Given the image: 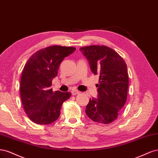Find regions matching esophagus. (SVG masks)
Returning a JSON list of instances; mask_svg holds the SVG:
<instances>
[{"label": "esophagus", "mask_w": 158, "mask_h": 158, "mask_svg": "<svg viewBox=\"0 0 158 158\" xmlns=\"http://www.w3.org/2000/svg\"><path fill=\"white\" fill-rule=\"evenodd\" d=\"M81 93V92L80 91H79V90H72V95H77V94H79Z\"/></svg>", "instance_id": "1"}]
</instances>
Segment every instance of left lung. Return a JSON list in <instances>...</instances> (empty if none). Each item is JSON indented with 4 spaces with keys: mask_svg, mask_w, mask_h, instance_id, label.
Returning <instances> with one entry per match:
<instances>
[{
    "mask_svg": "<svg viewBox=\"0 0 158 158\" xmlns=\"http://www.w3.org/2000/svg\"><path fill=\"white\" fill-rule=\"evenodd\" d=\"M89 60L91 72L99 74L98 98L90 99L85 109L96 123L108 124L115 120L127 98L129 77L125 60L114 50L104 45L81 47Z\"/></svg>",
    "mask_w": 158,
    "mask_h": 158,
    "instance_id": "8db88e82",
    "label": "left lung"
}]
</instances>
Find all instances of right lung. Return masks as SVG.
<instances>
[{
  "label": "right lung",
  "mask_w": 158,
  "mask_h": 158,
  "mask_svg": "<svg viewBox=\"0 0 158 158\" xmlns=\"http://www.w3.org/2000/svg\"><path fill=\"white\" fill-rule=\"evenodd\" d=\"M75 47L53 45L34 53L25 64L20 81V96L25 112L34 123L48 125L56 121L64 102L72 93L50 89L60 63Z\"/></svg>",
  "instance_id": "right-lung-1"
}]
</instances>
